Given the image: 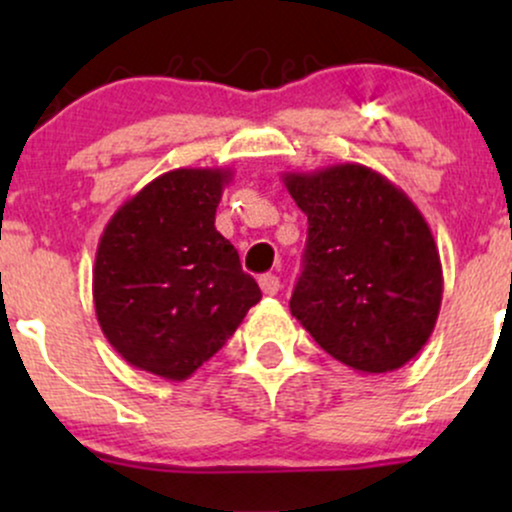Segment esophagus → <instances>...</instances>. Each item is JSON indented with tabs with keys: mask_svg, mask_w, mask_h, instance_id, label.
<instances>
[{
	"mask_svg": "<svg viewBox=\"0 0 512 512\" xmlns=\"http://www.w3.org/2000/svg\"><path fill=\"white\" fill-rule=\"evenodd\" d=\"M260 289H262L264 296H276V293H279V289H281L279 276H276V274H262L260 276Z\"/></svg>",
	"mask_w": 512,
	"mask_h": 512,
	"instance_id": "obj_1",
	"label": "esophagus"
}]
</instances>
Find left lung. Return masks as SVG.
<instances>
[{
    "label": "left lung",
    "instance_id": "obj_1",
    "mask_svg": "<svg viewBox=\"0 0 512 512\" xmlns=\"http://www.w3.org/2000/svg\"><path fill=\"white\" fill-rule=\"evenodd\" d=\"M281 178L308 216L291 315L358 373L402 368L424 349L443 301V267L424 214L361 163Z\"/></svg>",
    "mask_w": 512,
    "mask_h": 512
}]
</instances>
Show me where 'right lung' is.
<instances>
[{"label":"right lung","mask_w":512,"mask_h":512,"mask_svg":"<svg viewBox=\"0 0 512 512\" xmlns=\"http://www.w3.org/2000/svg\"><path fill=\"white\" fill-rule=\"evenodd\" d=\"M228 168H175L129 197L98 240L93 305L110 346L158 378H190L262 291L216 231Z\"/></svg>","instance_id":"right-lung-1"}]
</instances>
